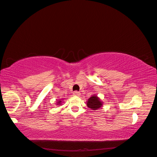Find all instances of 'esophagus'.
<instances>
[{
    "mask_svg": "<svg viewBox=\"0 0 157 157\" xmlns=\"http://www.w3.org/2000/svg\"><path fill=\"white\" fill-rule=\"evenodd\" d=\"M73 95L74 96H80L81 95V93L78 91H75L73 92Z\"/></svg>",
    "mask_w": 157,
    "mask_h": 157,
    "instance_id": "1",
    "label": "esophagus"
}]
</instances>
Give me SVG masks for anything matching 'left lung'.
<instances>
[{
  "instance_id": "obj_1",
  "label": "left lung",
  "mask_w": 157,
  "mask_h": 157,
  "mask_svg": "<svg viewBox=\"0 0 157 157\" xmlns=\"http://www.w3.org/2000/svg\"><path fill=\"white\" fill-rule=\"evenodd\" d=\"M103 103L99 97L96 95H93L86 101V105L92 110H98L103 107Z\"/></svg>"
}]
</instances>
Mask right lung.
Listing matches in <instances>:
<instances>
[{"label": "right lung", "mask_w": 157, "mask_h": 157, "mask_svg": "<svg viewBox=\"0 0 157 157\" xmlns=\"http://www.w3.org/2000/svg\"><path fill=\"white\" fill-rule=\"evenodd\" d=\"M62 99H59L58 101H57V102H56V105H62Z\"/></svg>", "instance_id": "obj_1"}]
</instances>
